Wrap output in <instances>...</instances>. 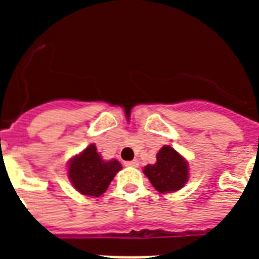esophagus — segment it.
<instances>
[{
	"instance_id": "obj_1",
	"label": "esophagus",
	"mask_w": 259,
	"mask_h": 259,
	"mask_svg": "<svg viewBox=\"0 0 259 259\" xmlns=\"http://www.w3.org/2000/svg\"><path fill=\"white\" fill-rule=\"evenodd\" d=\"M124 166H131V167H139V161H128V162H124Z\"/></svg>"
}]
</instances>
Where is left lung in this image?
Returning <instances> with one entry per match:
<instances>
[{"label":"left lung","mask_w":259,"mask_h":259,"mask_svg":"<svg viewBox=\"0 0 259 259\" xmlns=\"http://www.w3.org/2000/svg\"><path fill=\"white\" fill-rule=\"evenodd\" d=\"M144 174L161 193L176 192L188 182V163L170 145H164L157 154L154 164H146Z\"/></svg>","instance_id":"left-lung-1"}]
</instances>
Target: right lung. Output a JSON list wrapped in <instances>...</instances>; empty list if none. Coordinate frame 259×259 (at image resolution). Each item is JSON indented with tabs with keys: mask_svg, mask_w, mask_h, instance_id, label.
Returning <instances> with one entry per match:
<instances>
[{
	"mask_svg": "<svg viewBox=\"0 0 259 259\" xmlns=\"http://www.w3.org/2000/svg\"><path fill=\"white\" fill-rule=\"evenodd\" d=\"M122 164L116 159L104 161L96 145H89L83 153L74 157L68 164V179L74 188L84 196L98 197L110 185Z\"/></svg>",
	"mask_w": 259,
	"mask_h": 259,
	"instance_id": "1",
	"label": "right lung"
}]
</instances>
